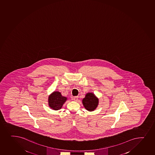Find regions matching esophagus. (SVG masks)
<instances>
[{
  "mask_svg": "<svg viewBox=\"0 0 155 155\" xmlns=\"http://www.w3.org/2000/svg\"><path fill=\"white\" fill-rule=\"evenodd\" d=\"M78 96H74V98H73V100H74V101H78Z\"/></svg>",
  "mask_w": 155,
  "mask_h": 155,
  "instance_id": "1",
  "label": "esophagus"
}]
</instances>
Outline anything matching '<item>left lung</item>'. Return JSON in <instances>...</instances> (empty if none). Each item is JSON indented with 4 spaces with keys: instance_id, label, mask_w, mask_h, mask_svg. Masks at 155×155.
<instances>
[{
    "instance_id": "8db88e82",
    "label": "left lung",
    "mask_w": 155,
    "mask_h": 155,
    "mask_svg": "<svg viewBox=\"0 0 155 155\" xmlns=\"http://www.w3.org/2000/svg\"><path fill=\"white\" fill-rule=\"evenodd\" d=\"M82 102L87 110L93 111L96 109L97 106L98 100L93 93H88L86 95V96L83 98Z\"/></svg>"
}]
</instances>
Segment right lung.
<instances>
[{
	"label": "right lung",
	"mask_w": 155,
	"mask_h": 155,
	"mask_svg": "<svg viewBox=\"0 0 155 155\" xmlns=\"http://www.w3.org/2000/svg\"><path fill=\"white\" fill-rule=\"evenodd\" d=\"M67 98L62 96L58 91L54 92L48 97L49 106L54 110H58L62 108Z\"/></svg>",
	"instance_id": "obj_1"
}]
</instances>
